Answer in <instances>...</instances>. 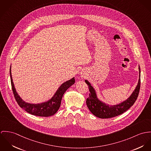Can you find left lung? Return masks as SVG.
Instances as JSON below:
<instances>
[{
    "label": "left lung",
    "instance_id": "obj_1",
    "mask_svg": "<svg viewBox=\"0 0 151 151\" xmlns=\"http://www.w3.org/2000/svg\"><path fill=\"white\" fill-rule=\"evenodd\" d=\"M139 69V79L138 84L130 96L126 100L116 105H111L100 100L97 95L96 91L90 83L85 80V82L88 86L90 94L86 99V104L90 112L96 117L101 119H107L117 116L128 110L137 100L140 88V68Z\"/></svg>",
    "mask_w": 151,
    "mask_h": 151
}]
</instances>
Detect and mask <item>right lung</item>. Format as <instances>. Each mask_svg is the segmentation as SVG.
<instances>
[{"instance_id": "add662e5", "label": "right lung", "mask_w": 151, "mask_h": 151, "mask_svg": "<svg viewBox=\"0 0 151 151\" xmlns=\"http://www.w3.org/2000/svg\"><path fill=\"white\" fill-rule=\"evenodd\" d=\"M10 75L13 92L19 106L30 114L42 117L50 116L54 115L58 111L60 107L64 94L68 88L75 82V78L73 77L71 79L62 84L49 100L40 104H31L24 101L18 94L13 82L11 66L10 68Z\"/></svg>"}]
</instances>
